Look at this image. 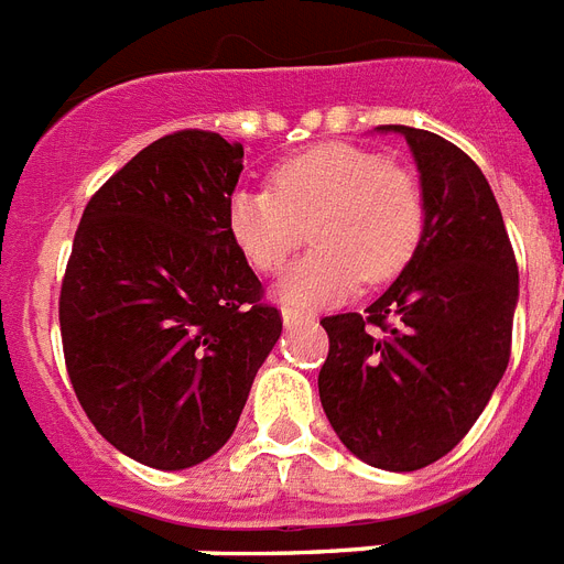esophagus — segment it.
Listing matches in <instances>:
<instances>
[{
  "instance_id": "esophagus-1",
  "label": "esophagus",
  "mask_w": 564,
  "mask_h": 564,
  "mask_svg": "<svg viewBox=\"0 0 564 564\" xmlns=\"http://www.w3.org/2000/svg\"><path fill=\"white\" fill-rule=\"evenodd\" d=\"M281 318H283V327H297V324L313 322V315L301 313V310H292V306H283Z\"/></svg>"
}]
</instances>
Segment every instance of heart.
<instances>
[{
  "mask_svg": "<svg viewBox=\"0 0 564 564\" xmlns=\"http://www.w3.org/2000/svg\"><path fill=\"white\" fill-rule=\"evenodd\" d=\"M423 191L414 173L356 144H318L272 171L269 187H242L228 203V235L251 267L281 272L306 240L315 249L281 274L274 295L315 310L361 283H386L423 235Z\"/></svg>",
  "mask_w": 564,
  "mask_h": 564,
  "instance_id": "obj_1",
  "label": "heart"
}]
</instances>
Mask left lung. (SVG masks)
I'll return each mask as SVG.
<instances>
[{
	"mask_svg": "<svg viewBox=\"0 0 564 564\" xmlns=\"http://www.w3.org/2000/svg\"><path fill=\"white\" fill-rule=\"evenodd\" d=\"M409 141L423 235L373 304L329 315L318 397L359 460L414 473L464 441L510 361L519 267L487 176L452 141L386 123Z\"/></svg>",
	"mask_w": 564,
	"mask_h": 564,
	"instance_id": "left-lung-1",
	"label": "left lung"
}]
</instances>
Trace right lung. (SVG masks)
<instances>
[{"mask_svg": "<svg viewBox=\"0 0 564 564\" xmlns=\"http://www.w3.org/2000/svg\"><path fill=\"white\" fill-rule=\"evenodd\" d=\"M242 144L182 130L86 205L59 290L77 400L118 452L176 473L235 434L281 313L228 235Z\"/></svg>", "mask_w": 564, "mask_h": 564, "instance_id": "obj_1", "label": "right lung"}]
</instances>
